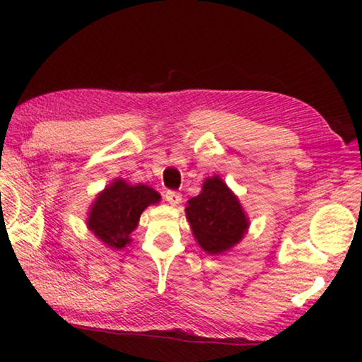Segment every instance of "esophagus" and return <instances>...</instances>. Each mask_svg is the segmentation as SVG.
<instances>
[{
    "label": "esophagus",
    "instance_id": "esophagus-1",
    "mask_svg": "<svg viewBox=\"0 0 362 362\" xmlns=\"http://www.w3.org/2000/svg\"><path fill=\"white\" fill-rule=\"evenodd\" d=\"M164 199H166L170 206H177L182 201V194L179 192H173V189H168V192L164 193Z\"/></svg>",
    "mask_w": 362,
    "mask_h": 362
}]
</instances>
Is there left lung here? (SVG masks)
I'll use <instances>...</instances> for the list:
<instances>
[{
    "label": "left lung",
    "instance_id": "1",
    "mask_svg": "<svg viewBox=\"0 0 362 362\" xmlns=\"http://www.w3.org/2000/svg\"><path fill=\"white\" fill-rule=\"evenodd\" d=\"M185 211L194 238L207 254L228 250L249 226L240 201L218 177L204 182L203 192L188 201Z\"/></svg>",
    "mask_w": 362,
    "mask_h": 362
}]
</instances>
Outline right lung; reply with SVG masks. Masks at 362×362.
Here are the masks:
<instances>
[{"label":"right lung","instance_id":"1","mask_svg":"<svg viewBox=\"0 0 362 362\" xmlns=\"http://www.w3.org/2000/svg\"><path fill=\"white\" fill-rule=\"evenodd\" d=\"M159 198L155 189L142 183L127 185L124 180H116L97 196L89 214V230L110 247L122 249L129 244V235L136 230L140 214Z\"/></svg>","mask_w":362,"mask_h":362}]
</instances>
